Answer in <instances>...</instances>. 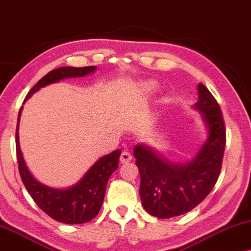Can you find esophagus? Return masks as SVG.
<instances>
[{
  "mask_svg": "<svg viewBox=\"0 0 251 251\" xmlns=\"http://www.w3.org/2000/svg\"><path fill=\"white\" fill-rule=\"evenodd\" d=\"M119 159H121L122 164H127V162H129L130 160H132V153H130L129 151L124 150L122 152L121 158H119Z\"/></svg>",
  "mask_w": 251,
  "mask_h": 251,
  "instance_id": "34e87169",
  "label": "esophagus"
}]
</instances>
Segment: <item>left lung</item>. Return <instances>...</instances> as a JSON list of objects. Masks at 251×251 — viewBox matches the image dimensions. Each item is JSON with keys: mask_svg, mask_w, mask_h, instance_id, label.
<instances>
[{"mask_svg": "<svg viewBox=\"0 0 251 251\" xmlns=\"http://www.w3.org/2000/svg\"><path fill=\"white\" fill-rule=\"evenodd\" d=\"M195 108L202 114L208 137L196 158L185 165L172 164L139 144L134 148L141 176L140 197L148 213L171 218L188 213L209 195L220 176L226 129L220 104L203 84L198 85Z\"/></svg>", "mask_w": 251, "mask_h": 251, "instance_id": "obj_1", "label": "left lung"}]
</instances>
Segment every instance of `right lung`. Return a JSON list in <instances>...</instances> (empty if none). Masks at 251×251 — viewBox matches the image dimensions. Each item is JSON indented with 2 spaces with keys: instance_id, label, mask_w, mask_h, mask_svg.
<instances>
[{
  "instance_id": "1",
  "label": "right lung",
  "mask_w": 251,
  "mask_h": 251,
  "mask_svg": "<svg viewBox=\"0 0 251 251\" xmlns=\"http://www.w3.org/2000/svg\"><path fill=\"white\" fill-rule=\"evenodd\" d=\"M94 66L89 67H61L51 70L43 78L35 84L25 98L29 99L35 92L49 84L56 83L68 77H82L93 73ZM23 107L18 114L16 128V150L19 173L25 188L33 198L38 207L53 220L65 224H83L97 216L103 203L105 188L110 175L118 168L119 156L122 150H116L110 154L102 157L89 169L84 177L76 185L66 190H56L37 182L28 171L25 164L19 146V119Z\"/></svg>"
}]
</instances>
